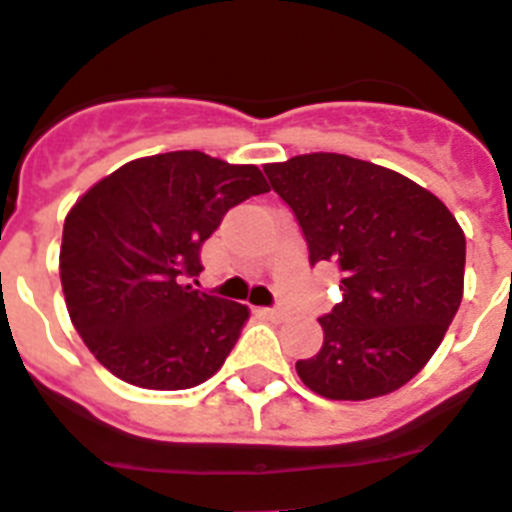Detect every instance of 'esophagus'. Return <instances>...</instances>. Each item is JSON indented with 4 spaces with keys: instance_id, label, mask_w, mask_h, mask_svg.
Wrapping results in <instances>:
<instances>
[{
    "instance_id": "obj_1",
    "label": "esophagus",
    "mask_w": 512,
    "mask_h": 512,
    "mask_svg": "<svg viewBox=\"0 0 512 512\" xmlns=\"http://www.w3.org/2000/svg\"><path fill=\"white\" fill-rule=\"evenodd\" d=\"M261 316L272 318V321H279V318H285V310H282V308H261Z\"/></svg>"
}]
</instances>
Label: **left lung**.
<instances>
[{"label": "left lung", "mask_w": 512, "mask_h": 512, "mask_svg": "<svg viewBox=\"0 0 512 512\" xmlns=\"http://www.w3.org/2000/svg\"><path fill=\"white\" fill-rule=\"evenodd\" d=\"M298 217L310 264L342 272V303L318 318L323 347L295 362L323 399L365 401L409 383L464 298L466 238L438 196L396 170L336 152L264 165Z\"/></svg>", "instance_id": "obj_1"}]
</instances>
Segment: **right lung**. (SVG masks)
<instances>
[{
    "instance_id": "add662e5",
    "label": "right lung",
    "mask_w": 512,
    "mask_h": 512,
    "mask_svg": "<svg viewBox=\"0 0 512 512\" xmlns=\"http://www.w3.org/2000/svg\"><path fill=\"white\" fill-rule=\"evenodd\" d=\"M266 191L256 165L181 150L131 160L77 199L61 235V290L103 368L152 391L199 386L222 368L248 308L189 279L227 209Z\"/></svg>"
}]
</instances>
